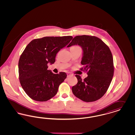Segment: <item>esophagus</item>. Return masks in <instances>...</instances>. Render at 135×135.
<instances>
[{
	"mask_svg": "<svg viewBox=\"0 0 135 135\" xmlns=\"http://www.w3.org/2000/svg\"><path fill=\"white\" fill-rule=\"evenodd\" d=\"M67 77H69V76H70L71 75L70 72H68V73H67Z\"/></svg>",
	"mask_w": 135,
	"mask_h": 135,
	"instance_id": "34e87169",
	"label": "esophagus"
}]
</instances>
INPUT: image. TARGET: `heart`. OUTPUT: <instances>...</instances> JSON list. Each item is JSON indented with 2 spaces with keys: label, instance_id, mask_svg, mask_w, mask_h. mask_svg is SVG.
I'll return each mask as SVG.
<instances>
[{
  "label": "heart",
  "instance_id": "heart-1",
  "mask_svg": "<svg viewBox=\"0 0 135 135\" xmlns=\"http://www.w3.org/2000/svg\"><path fill=\"white\" fill-rule=\"evenodd\" d=\"M73 47H78V46H73Z\"/></svg>",
  "mask_w": 135,
  "mask_h": 135
}]
</instances>
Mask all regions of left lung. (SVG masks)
<instances>
[{
  "mask_svg": "<svg viewBox=\"0 0 135 135\" xmlns=\"http://www.w3.org/2000/svg\"><path fill=\"white\" fill-rule=\"evenodd\" d=\"M80 45L83 50L81 70L87 72L84 80L75 75L77 84L72 86L73 94L86 102H94L104 95L114 74L113 59L109 48L98 37L90 35L76 36L67 46Z\"/></svg>",
  "mask_w": 135,
  "mask_h": 135,
  "instance_id": "obj_1",
  "label": "left lung"
}]
</instances>
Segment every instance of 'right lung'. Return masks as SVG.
Returning a JSON list of instances; mask_svg holds the SVG:
<instances>
[{
    "mask_svg": "<svg viewBox=\"0 0 135 135\" xmlns=\"http://www.w3.org/2000/svg\"><path fill=\"white\" fill-rule=\"evenodd\" d=\"M73 37L49 36L35 39L27 45L20 57V83L26 94L33 100L45 102L55 96L60 84L67 77L65 72L54 74L47 70L54 64L57 54Z\"/></svg>",
    "mask_w": 135,
    "mask_h": 135,
    "instance_id": "right-lung-1",
    "label": "right lung"
}]
</instances>
